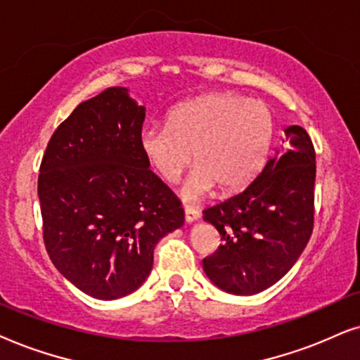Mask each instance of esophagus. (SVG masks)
Wrapping results in <instances>:
<instances>
[{
    "mask_svg": "<svg viewBox=\"0 0 360 360\" xmlns=\"http://www.w3.org/2000/svg\"><path fill=\"white\" fill-rule=\"evenodd\" d=\"M184 217H186V222H195L200 217V212L195 207H191V205H186L184 207Z\"/></svg>",
    "mask_w": 360,
    "mask_h": 360,
    "instance_id": "34e87169",
    "label": "esophagus"
}]
</instances>
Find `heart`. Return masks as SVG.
<instances>
[{
    "label": "heart",
    "instance_id": "obj_1",
    "mask_svg": "<svg viewBox=\"0 0 360 360\" xmlns=\"http://www.w3.org/2000/svg\"><path fill=\"white\" fill-rule=\"evenodd\" d=\"M273 133L275 122L265 103L219 92L181 103L167 124L143 130L141 150L166 183L179 179L194 151L195 166L184 188L193 199L215 184L232 193L250 183L265 165Z\"/></svg>",
    "mask_w": 360,
    "mask_h": 360
}]
</instances>
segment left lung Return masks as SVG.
<instances>
[{
    "instance_id": "left-lung-1",
    "label": "left lung",
    "mask_w": 360,
    "mask_h": 360,
    "mask_svg": "<svg viewBox=\"0 0 360 360\" xmlns=\"http://www.w3.org/2000/svg\"><path fill=\"white\" fill-rule=\"evenodd\" d=\"M281 151L242 193L204 210L222 238L205 275L232 295H257L291 270L314 224L316 153L304 128L285 130Z\"/></svg>"
}]
</instances>
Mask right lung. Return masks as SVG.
Wrapping results in <instances>:
<instances>
[{"label":"right lung","mask_w":360,"mask_h":360,"mask_svg":"<svg viewBox=\"0 0 360 360\" xmlns=\"http://www.w3.org/2000/svg\"><path fill=\"white\" fill-rule=\"evenodd\" d=\"M145 107L110 87L77 105L47 143L37 179L52 263L97 300L140 288L162 237L184 224L141 150Z\"/></svg>","instance_id":"1"}]
</instances>
